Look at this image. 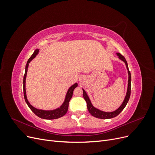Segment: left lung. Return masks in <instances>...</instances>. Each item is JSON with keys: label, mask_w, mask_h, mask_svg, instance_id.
<instances>
[{"label": "left lung", "mask_w": 155, "mask_h": 155, "mask_svg": "<svg viewBox=\"0 0 155 155\" xmlns=\"http://www.w3.org/2000/svg\"><path fill=\"white\" fill-rule=\"evenodd\" d=\"M118 56V58L120 59H121V61L125 63L127 69L128 70V74H129V79H128V87H127V94L125 99L124 100V102L122 103V104L121 105V106L118 108V109L116 110L115 111L113 112H104L102 110H100L99 109H96L94 107L92 104L91 101L89 99V97L88 96V95L87 94L86 92L85 91L84 89H83V97L85 100L87 102V109L90 112V114L96 117V118H100V119H110V118H114V117L118 116L120 112L124 110V108L125 107L126 105L127 104V103L129 101V100L130 98V90H131V76H130V72L129 70V67H128V64H127V62L126 59H125V58L122 55H121L120 53H117L116 54Z\"/></svg>", "instance_id": "obj_1"}]
</instances>
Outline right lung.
Masks as SVG:
<instances>
[{
	"instance_id": "right-lung-1",
	"label": "right lung",
	"mask_w": 155,
	"mask_h": 155,
	"mask_svg": "<svg viewBox=\"0 0 155 155\" xmlns=\"http://www.w3.org/2000/svg\"><path fill=\"white\" fill-rule=\"evenodd\" d=\"M39 49H36L34 54L31 55V57L29 58V59L28 60L26 65V68H25V73L24 75V78H23V91H24V97L25 101L27 104L28 106L29 107L30 109L31 110V111L34 112V113L37 115L38 117L41 118H43L46 120H54V119H58L61 118V117L63 116L67 112L68 109V104H69V101L72 97L73 94V91L74 90V88L78 87V83H75L72 86L70 87L68 89V91L67 93L66 97H65V100L63 102V104L60 107L58 108L55 110H40V109H37L34 107H33L29 103V101L27 100V97H26V88H25V83H26V74H27V70H28V67L29 63L31 61L34 59L35 56L37 55V54L39 53Z\"/></svg>"
}]
</instances>
